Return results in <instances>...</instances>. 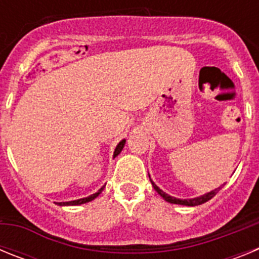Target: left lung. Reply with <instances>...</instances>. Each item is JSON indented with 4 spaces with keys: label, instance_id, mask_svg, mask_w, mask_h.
I'll return each mask as SVG.
<instances>
[{
    "label": "left lung",
    "instance_id": "left-lung-1",
    "mask_svg": "<svg viewBox=\"0 0 259 259\" xmlns=\"http://www.w3.org/2000/svg\"><path fill=\"white\" fill-rule=\"evenodd\" d=\"M150 182H152V184H153V188L158 192V194H161V197L163 198L164 201H167V202H170V203H176V205H184V206H197V205H202V203H205V202H207L209 200H211L215 194L218 193L219 189L222 188V187H219V188H215L214 191L209 192V193L202 194V196H198V197L188 198V200H183V198H176V197H172V196H170V194H167L166 192L162 191V189L159 188L158 185H155L154 183H153L152 179H150Z\"/></svg>",
    "mask_w": 259,
    "mask_h": 259
}]
</instances>
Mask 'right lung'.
Here are the masks:
<instances>
[{
	"mask_svg": "<svg viewBox=\"0 0 259 259\" xmlns=\"http://www.w3.org/2000/svg\"><path fill=\"white\" fill-rule=\"evenodd\" d=\"M124 144H125V140H122L120 143L116 145L115 150H114V158L116 157V155L119 154V153L122 152L123 148H124ZM105 185L104 187H101V188L98 189L96 193L91 194V196H88V197H84V198H79V200H74V201H68V202H58L59 206H76V205H81V203H87V202H91V201L95 200L96 197H98V194L101 193L102 191H104Z\"/></svg>",
	"mask_w": 259,
	"mask_h": 259,
	"instance_id": "obj_1",
	"label": "right lung"
}]
</instances>
